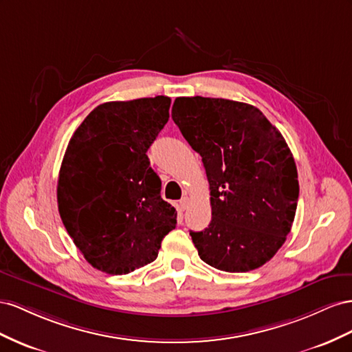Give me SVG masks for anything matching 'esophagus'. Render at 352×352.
Returning <instances> with one entry per match:
<instances>
[{"mask_svg":"<svg viewBox=\"0 0 352 352\" xmlns=\"http://www.w3.org/2000/svg\"><path fill=\"white\" fill-rule=\"evenodd\" d=\"M187 206H188V197L184 196V197H182V200H179V202H178V209H179V210H186Z\"/></svg>","mask_w":352,"mask_h":352,"instance_id":"34e87169","label":"esophagus"}]
</instances>
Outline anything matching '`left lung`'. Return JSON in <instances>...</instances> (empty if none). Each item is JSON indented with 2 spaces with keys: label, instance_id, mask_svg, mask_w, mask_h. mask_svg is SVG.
<instances>
[{
  "label": "left lung",
  "instance_id": "8db88e82",
  "mask_svg": "<svg viewBox=\"0 0 352 352\" xmlns=\"http://www.w3.org/2000/svg\"><path fill=\"white\" fill-rule=\"evenodd\" d=\"M173 119L209 182L212 219L190 232L200 259L227 273L264 265L286 242L298 205L286 140L259 109L233 100L178 97Z\"/></svg>",
  "mask_w": 352,
  "mask_h": 352
}]
</instances>
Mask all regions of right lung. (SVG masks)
I'll return each instance as SVG.
<instances>
[{
    "mask_svg": "<svg viewBox=\"0 0 352 352\" xmlns=\"http://www.w3.org/2000/svg\"><path fill=\"white\" fill-rule=\"evenodd\" d=\"M156 96L97 106L67 144L57 183L58 212L94 268L128 274L157 258L177 210L160 197L147 148L169 119Z\"/></svg>",
    "mask_w": 352,
    "mask_h": 352,
    "instance_id": "obj_1",
    "label": "right lung"
}]
</instances>
